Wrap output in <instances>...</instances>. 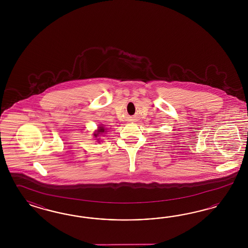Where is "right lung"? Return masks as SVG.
I'll return each instance as SVG.
<instances>
[{"label":"right lung","instance_id":"right-lung-1","mask_svg":"<svg viewBox=\"0 0 248 248\" xmlns=\"http://www.w3.org/2000/svg\"><path fill=\"white\" fill-rule=\"evenodd\" d=\"M104 133H106V129H105L103 125H100L99 127H98V130L93 134L94 135V137H98V136H101L102 134H104ZM98 142H100L101 140H100V138H97Z\"/></svg>","mask_w":248,"mask_h":248}]
</instances>
